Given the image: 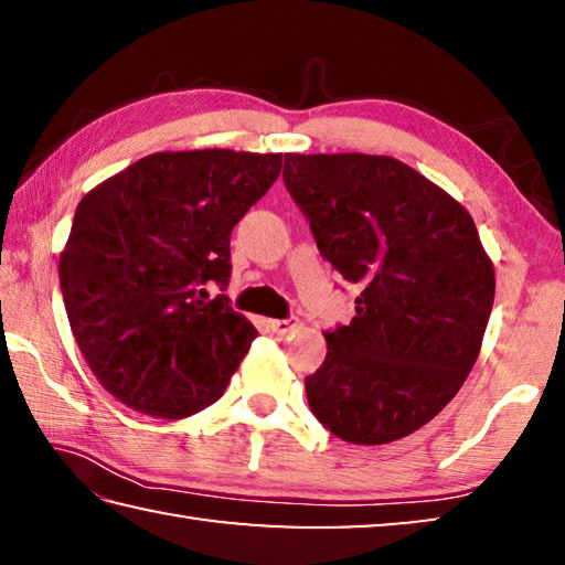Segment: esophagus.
<instances>
[{"label": "esophagus", "mask_w": 565, "mask_h": 565, "mask_svg": "<svg viewBox=\"0 0 565 565\" xmlns=\"http://www.w3.org/2000/svg\"><path fill=\"white\" fill-rule=\"evenodd\" d=\"M296 327H299V319H296V317H289V319H271V321H269V329H271L274 333H279V337H284V333L294 331Z\"/></svg>", "instance_id": "obj_1"}]
</instances>
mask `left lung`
Instances as JSON below:
<instances>
[{
    "instance_id": "obj_1",
    "label": "left lung",
    "mask_w": 565,
    "mask_h": 565,
    "mask_svg": "<svg viewBox=\"0 0 565 565\" xmlns=\"http://www.w3.org/2000/svg\"><path fill=\"white\" fill-rule=\"evenodd\" d=\"M284 184L359 291L306 376L313 416L349 444L398 441L458 394L481 349L495 279L473 218L391 157L284 154Z\"/></svg>"
}]
</instances>
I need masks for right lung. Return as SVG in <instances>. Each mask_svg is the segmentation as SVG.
Wrapping results in <instances>:
<instances>
[{
    "mask_svg": "<svg viewBox=\"0 0 565 565\" xmlns=\"http://www.w3.org/2000/svg\"><path fill=\"white\" fill-rule=\"evenodd\" d=\"M281 174V154L159 151L74 212L60 286L99 384L139 414L184 418L224 394L256 329L224 294L232 232Z\"/></svg>",
    "mask_w": 565,
    "mask_h": 565,
    "instance_id": "obj_1",
    "label": "right lung"
}]
</instances>
